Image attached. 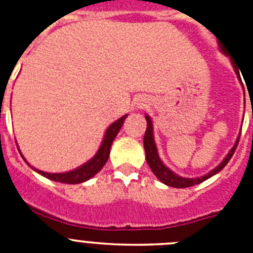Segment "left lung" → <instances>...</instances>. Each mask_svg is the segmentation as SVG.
I'll list each match as a JSON object with an SVG mask.
<instances>
[{
	"mask_svg": "<svg viewBox=\"0 0 253 253\" xmlns=\"http://www.w3.org/2000/svg\"><path fill=\"white\" fill-rule=\"evenodd\" d=\"M222 50L224 51V49L222 48ZM147 120V130L146 134H144V139H143V144H144V149H146V158H147V163L149 165L151 169L153 171V173L157 176L158 180L163 184H166L167 186L171 187H177V189H184V187H191L194 185H198L203 181L208 180L209 177L214 176L215 173H218L219 171H222L223 169L225 167L229 160L232 158V156L236 152L237 146H238V142H240V138L237 139L236 144H234L233 148L231 149V152L227 154V157L223 160V162L219 165L218 167L213 169V171H210L208 175L202 176V177L198 178H186V177H181V176L175 175L173 172L171 171L169 169H167L165 165H163L162 161L160 160L157 153V148H156V144H154L153 140V128H152V122L149 119V116H146Z\"/></svg>",
	"mask_w": 253,
	"mask_h": 253,
	"instance_id": "8db88e82",
	"label": "left lung"
}]
</instances>
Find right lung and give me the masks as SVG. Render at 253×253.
<instances>
[{
    "label": "right lung",
    "mask_w": 253,
    "mask_h": 253,
    "mask_svg": "<svg viewBox=\"0 0 253 253\" xmlns=\"http://www.w3.org/2000/svg\"><path fill=\"white\" fill-rule=\"evenodd\" d=\"M125 118H126V115L120 118L119 120H116L115 123H113V124L107 128L99 152L96 153V156L92 160L88 161L87 163H84V166L78 167L77 169H73V171L71 172H64V173H48V172L39 171V169H34L37 172H39L40 175H43L44 177L50 178V180L57 181V182H63V184H81L84 181H87L88 178L95 176L96 173L105 166V163L107 162L113 140L115 139L116 134L119 133Z\"/></svg>",
    "instance_id": "add662e5"
}]
</instances>
